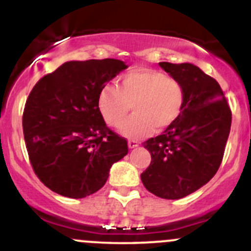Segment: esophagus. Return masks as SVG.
I'll use <instances>...</instances> for the list:
<instances>
[{
  "label": "esophagus",
  "instance_id": "esophagus-1",
  "mask_svg": "<svg viewBox=\"0 0 251 251\" xmlns=\"http://www.w3.org/2000/svg\"><path fill=\"white\" fill-rule=\"evenodd\" d=\"M127 145H128V148H135V147H137V146H138V142H137V141H135V140H128Z\"/></svg>",
  "mask_w": 251,
  "mask_h": 251
}]
</instances>
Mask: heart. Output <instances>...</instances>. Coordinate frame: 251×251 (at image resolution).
<instances>
[{
	"label": "heart",
	"mask_w": 251,
	"mask_h": 251,
	"mask_svg": "<svg viewBox=\"0 0 251 251\" xmlns=\"http://www.w3.org/2000/svg\"><path fill=\"white\" fill-rule=\"evenodd\" d=\"M119 86L108 83L100 89L98 108L104 121L111 127L121 125L130 111L135 114L120 131L130 138H141L153 130H164L181 115L185 106V89L174 77L163 71L140 67L119 79Z\"/></svg>",
	"instance_id": "heart-1"
}]
</instances>
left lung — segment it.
<instances>
[{
	"instance_id": "obj_1",
	"label": "left lung",
	"mask_w": 251,
	"mask_h": 251,
	"mask_svg": "<svg viewBox=\"0 0 251 251\" xmlns=\"http://www.w3.org/2000/svg\"><path fill=\"white\" fill-rule=\"evenodd\" d=\"M185 89L181 115L162 135L143 143L151 164L141 174L150 193L168 200L190 195L217 173L232 124L220 84L193 64L159 62Z\"/></svg>"
}]
</instances>
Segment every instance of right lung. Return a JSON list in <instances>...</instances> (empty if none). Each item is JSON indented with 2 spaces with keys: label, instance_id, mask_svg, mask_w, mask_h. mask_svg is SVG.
I'll return each instance as SVG.
<instances>
[{
  "label": "right lung",
  "instance_id": "add662e5",
  "mask_svg": "<svg viewBox=\"0 0 251 251\" xmlns=\"http://www.w3.org/2000/svg\"><path fill=\"white\" fill-rule=\"evenodd\" d=\"M126 67L115 58L69 61L31 89L24 140L34 173L53 193L71 199L97 193L127 154V141L106 126L98 108L100 89Z\"/></svg>",
  "mask_w": 251,
  "mask_h": 251
}]
</instances>
